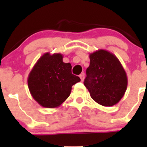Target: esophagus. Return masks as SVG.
<instances>
[{"instance_id":"34e87169","label":"esophagus","mask_w":147,"mask_h":147,"mask_svg":"<svg viewBox=\"0 0 147 147\" xmlns=\"http://www.w3.org/2000/svg\"><path fill=\"white\" fill-rule=\"evenodd\" d=\"M80 79H81V81H82L84 80V72H82V73H81L80 75Z\"/></svg>"}]
</instances>
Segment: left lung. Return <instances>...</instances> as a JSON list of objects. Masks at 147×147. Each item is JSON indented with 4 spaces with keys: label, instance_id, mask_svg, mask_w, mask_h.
Returning <instances> with one entry per match:
<instances>
[{
    "label": "left lung",
    "instance_id": "1",
    "mask_svg": "<svg viewBox=\"0 0 147 147\" xmlns=\"http://www.w3.org/2000/svg\"><path fill=\"white\" fill-rule=\"evenodd\" d=\"M90 64L86 70L84 84L99 105L111 107L124 96L127 76L117 57L110 52L98 50L90 54Z\"/></svg>",
    "mask_w": 147,
    "mask_h": 147
}]
</instances>
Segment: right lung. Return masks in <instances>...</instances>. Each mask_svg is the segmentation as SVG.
<instances>
[{
	"instance_id": "add662e5",
	"label": "right lung",
	"mask_w": 147,
	"mask_h": 147,
	"mask_svg": "<svg viewBox=\"0 0 147 147\" xmlns=\"http://www.w3.org/2000/svg\"><path fill=\"white\" fill-rule=\"evenodd\" d=\"M63 59L60 53H45L28 75L30 92L43 107H58L69 96L72 86L80 81L72 74L70 63H63Z\"/></svg>"
}]
</instances>
